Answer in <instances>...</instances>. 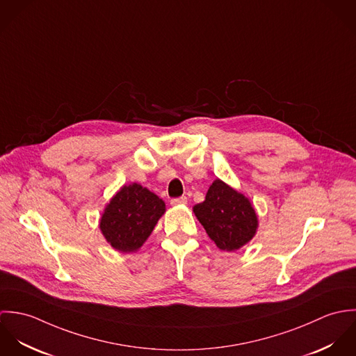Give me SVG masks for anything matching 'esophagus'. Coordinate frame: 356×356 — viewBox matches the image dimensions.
<instances>
[{
    "instance_id": "1",
    "label": "esophagus",
    "mask_w": 356,
    "mask_h": 356,
    "mask_svg": "<svg viewBox=\"0 0 356 356\" xmlns=\"http://www.w3.org/2000/svg\"><path fill=\"white\" fill-rule=\"evenodd\" d=\"M188 203V197L186 196H181V197H177V199H171V204L172 205H184V204Z\"/></svg>"
}]
</instances>
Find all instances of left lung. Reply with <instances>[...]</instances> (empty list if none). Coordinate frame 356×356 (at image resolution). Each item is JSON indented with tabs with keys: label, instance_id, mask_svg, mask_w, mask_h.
<instances>
[{
	"label": "left lung",
	"instance_id": "1",
	"mask_svg": "<svg viewBox=\"0 0 356 356\" xmlns=\"http://www.w3.org/2000/svg\"><path fill=\"white\" fill-rule=\"evenodd\" d=\"M193 212L208 237L222 251H236L254 238L257 216L251 202L227 184L215 179Z\"/></svg>",
	"mask_w": 356,
	"mask_h": 356
}]
</instances>
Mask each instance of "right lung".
<instances>
[{
  "mask_svg": "<svg viewBox=\"0 0 356 356\" xmlns=\"http://www.w3.org/2000/svg\"><path fill=\"white\" fill-rule=\"evenodd\" d=\"M164 212L165 204L151 191L138 184L124 185L104 209L102 236L116 251L136 252Z\"/></svg>",
  "mask_w": 356,
  "mask_h": 356,
  "instance_id": "obj_1",
  "label": "right lung"
}]
</instances>
